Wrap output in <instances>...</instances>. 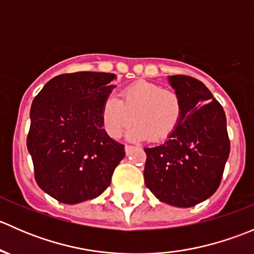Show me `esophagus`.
<instances>
[{
  "label": "esophagus",
  "mask_w": 254,
  "mask_h": 254,
  "mask_svg": "<svg viewBox=\"0 0 254 254\" xmlns=\"http://www.w3.org/2000/svg\"><path fill=\"white\" fill-rule=\"evenodd\" d=\"M132 146L131 145H125V152H127V155H129L130 151H131Z\"/></svg>",
  "instance_id": "esophagus-1"
}]
</instances>
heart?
<instances>
[{
	"mask_svg": "<svg viewBox=\"0 0 254 254\" xmlns=\"http://www.w3.org/2000/svg\"><path fill=\"white\" fill-rule=\"evenodd\" d=\"M119 96L109 94L101 111L103 129L113 139L136 122L127 132L130 139L160 141L175 131L183 115L181 96L155 82L136 81L124 87Z\"/></svg>",
	"mask_w": 254,
	"mask_h": 254,
	"instance_id": "1",
	"label": "heart"
}]
</instances>
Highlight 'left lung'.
Wrapping results in <instances>:
<instances>
[{
	"instance_id": "8db88e82",
	"label": "left lung",
	"mask_w": 254,
	"mask_h": 254,
	"mask_svg": "<svg viewBox=\"0 0 254 254\" xmlns=\"http://www.w3.org/2000/svg\"><path fill=\"white\" fill-rule=\"evenodd\" d=\"M168 79L181 96L183 115L167 141L145 148L143 178L161 201L190 207L210 198L220 186L230 153L226 115L199 79L184 75Z\"/></svg>"
}]
</instances>
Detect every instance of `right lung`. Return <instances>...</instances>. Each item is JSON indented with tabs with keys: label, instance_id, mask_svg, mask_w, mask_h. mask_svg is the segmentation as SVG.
<instances>
[{
	"label": "right lung",
	"instance_id": "obj_1",
	"mask_svg": "<svg viewBox=\"0 0 254 254\" xmlns=\"http://www.w3.org/2000/svg\"><path fill=\"white\" fill-rule=\"evenodd\" d=\"M114 78L106 72L64 73L33 101L27 146L35 181L60 203L101 195L124 158V145L108 136L101 120Z\"/></svg>",
	"mask_w": 254,
	"mask_h": 254
}]
</instances>
